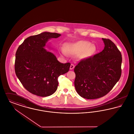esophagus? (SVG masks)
<instances>
[{
    "label": "esophagus",
    "mask_w": 134,
    "mask_h": 134,
    "mask_svg": "<svg viewBox=\"0 0 134 134\" xmlns=\"http://www.w3.org/2000/svg\"><path fill=\"white\" fill-rule=\"evenodd\" d=\"M75 67V65L74 64H71L70 65V70H72L73 69H74Z\"/></svg>",
    "instance_id": "34e87169"
}]
</instances>
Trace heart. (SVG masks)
<instances>
[{
  "instance_id": "1",
  "label": "heart",
  "mask_w": 134,
  "mask_h": 134,
  "mask_svg": "<svg viewBox=\"0 0 134 134\" xmlns=\"http://www.w3.org/2000/svg\"><path fill=\"white\" fill-rule=\"evenodd\" d=\"M96 48L91 43L86 41H80L74 43H66L64 49L61 52L65 56L68 55H76L80 59H84L90 57L96 52Z\"/></svg>"
}]
</instances>
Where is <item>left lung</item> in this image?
Masks as SVG:
<instances>
[{
    "mask_svg": "<svg viewBox=\"0 0 134 134\" xmlns=\"http://www.w3.org/2000/svg\"><path fill=\"white\" fill-rule=\"evenodd\" d=\"M102 39L104 49L94 56L81 60L74 70L77 92L86 99L105 96L121 76V52L110 40Z\"/></svg>",
    "mask_w": 134,
    "mask_h": 134,
    "instance_id": "obj_1",
    "label": "left lung"
}]
</instances>
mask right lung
Masks as SVG:
<instances>
[{"mask_svg": "<svg viewBox=\"0 0 134 134\" xmlns=\"http://www.w3.org/2000/svg\"><path fill=\"white\" fill-rule=\"evenodd\" d=\"M61 36L44 32L26 38L16 52L14 70L16 76L29 92L46 97L55 92L58 78L68 72L70 63H61L44 48L49 39Z\"/></svg>", "mask_w": 134, "mask_h": 134, "instance_id": "1", "label": "right lung"}]
</instances>
